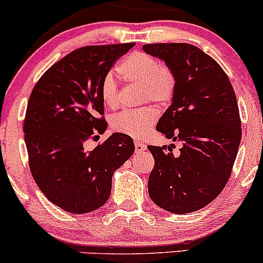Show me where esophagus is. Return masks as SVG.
Masks as SVG:
<instances>
[{
  "label": "esophagus",
  "instance_id": "obj_1",
  "mask_svg": "<svg viewBox=\"0 0 263 263\" xmlns=\"http://www.w3.org/2000/svg\"><path fill=\"white\" fill-rule=\"evenodd\" d=\"M135 149H136V152H137V153L143 152V151L146 149V144H144L143 142L136 141V142H135Z\"/></svg>",
  "mask_w": 263,
  "mask_h": 263
}]
</instances>
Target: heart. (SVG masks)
Instances as JSON below:
<instances>
[{"mask_svg":"<svg viewBox=\"0 0 263 263\" xmlns=\"http://www.w3.org/2000/svg\"><path fill=\"white\" fill-rule=\"evenodd\" d=\"M126 81L141 84L142 100L157 104H167L176 92V75L167 65L144 52H134L125 57L117 68ZM101 99L107 107L115 108L119 102V84L111 73L101 81ZM158 119V111L153 106L136 110H125L116 114L111 120L114 131L132 138L144 137Z\"/></svg>","mask_w":263,"mask_h":263,"instance_id":"1","label":"heart"}]
</instances>
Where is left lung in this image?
Returning <instances> with one entry per match:
<instances>
[{
	"instance_id": "1",
	"label": "left lung",
	"mask_w": 263,
	"mask_h": 263,
	"mask_svg": "<svg viewBox=\"0 0 263 263\" xmlns=\"http://www.w3.org/2000/svg\"><path fill=\"white\" fill-rule=\"evenodd\" d=\"M142 49L176 75L172 105L157 123L171 146H148L155 158L149 197L162 209L188 214L211 203L228 183L241 141L236 95L222 68L188 43L144 44ZM174 148V147H173Z\"/></svg>"
}]
</instances>
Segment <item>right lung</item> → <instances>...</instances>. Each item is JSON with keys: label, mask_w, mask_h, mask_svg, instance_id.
I'll return each instance as SVG.
<instances>
[{"label": "right lung", "mask_w": 263, "mask_h": 263, "mask_svg": "<svg viewBox=\"0 0 263 263\" xmlns=\"http://www.w3.org/2000/svg\"><path fill=\"white\" fill-rule=\"evenodd\" d=\"M134 45L79 48L50 66L29 96L23 132L31 173L48 200L68 213H90L106 203L114 172L135 152L132 138L119 132L85 149V142L107 127L99 117L101 81Z\"/></svg>", "instance_id": "right-lung-1"}]
</instances>
